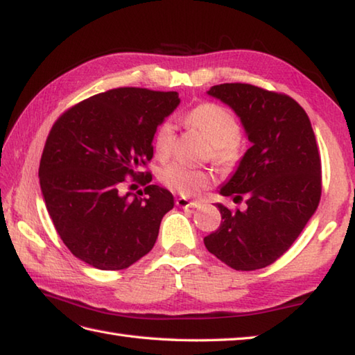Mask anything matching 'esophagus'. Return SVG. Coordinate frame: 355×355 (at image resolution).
I'll return each mask as SVG.
<instances>
[{
	"label": "esophagus",
	"instance_id": "1",
	"mask_svg": "<svg viewBox=\"0 0 355 355\" xmlns=\"http://www.w3.org/2000/svg\"><path fill=\"white\" fill-rule=\"evenodd\" d=\"M176 205L180 207V209H198V207H200V202H198V200H190L187 198H178Z\"/></svg>",
	"mask_w": 355,
	"mask_h": 355
}]
</instances>
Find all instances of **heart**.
<instances>
[{"mask_svg": "<svg viewBox=\"0 0 355 355\" xmlns=\"http://www.w3.org/2000/svg\"><path fill=\"white\" fill-rule=\"evenodd\" d=\"M187 120L202 132L211 144V159L219 166L229 168L239 159V123L229 110L216 103H202L193 108ZM175 144V125L170 120L160 123L155 135V151L159 159L170 156ZM162 184L170 190L182 196H196L209 189L213 182L211 175L207 170L173 162L165 165L159 173Z\"/></svg>", "mask_w": 355, "mask_h": 355, "instance_id": "1", "label": "heart"}]
</instances>
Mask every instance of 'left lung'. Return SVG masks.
Segmentation results:
<instances>
[{
  "label": "left lung",
  "mask_w": 355,
  "mask_h": 355,
  "mask_svg": "<svg viewBox=\"0 0 355 355\" xmlns=\"http://www.w3.org/2000/svg\"><path fill=\"white\" fill-rule=\"evenodd\" d=\"M207 94L229 105L252 146L220 187L223 196L245 198V210L220 211L207 250L235 270L270 266L289 250L322 196V160L306 111L279 92L247 83L211 86Z\"/></svg>",
  "instance_id": "obj_1"
}]
</instances>
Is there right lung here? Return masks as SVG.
Returning a JSON list of instances; mask_svg holds the SVG:
<instances>
[{"label":"right lung","mask_w":355,"mask_h":355,"mask_svg":"<svg viewBox=\"0 0 355 355\" xmlns=\"http://www.w3.org/2000/svg\"><path fill=\"white\" fill-rule=\"evenodd\" d=\"M175 91L117 88L83 100L53 123L40 160V187L55 230L73 257L100 270H122L155 245L175 199L159 185L146 197L119 195L126 177L153 157L157 126L178 108Z\"/></svg>","instance_id":"add662e5"}]
</instances>
